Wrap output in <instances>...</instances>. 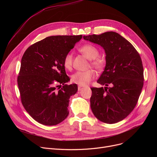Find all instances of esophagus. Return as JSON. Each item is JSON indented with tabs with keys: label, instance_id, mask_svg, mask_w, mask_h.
<instances>
[{
	"label": "esophagus",
	"instance_id": "34e87169",
	"mask_svg": "<svg viewBox=\"0 0 157 157\" xmlns=\"http://www.w3.org/2000/svg\"><path fill=\"white\" fill-rule=\"evenodd\" d=\"M84 88H83V86H78V91H81L82 90H83Z\"/></svg>",
	"mask_w": 157,
	"mask_h": 157
}]
</instances>
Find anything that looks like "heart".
Instances as JSON below:
<instances>
[{"label":"heart","instance_id":"b5f03b06","mask_svg":"<svg viewBox=\"0 0 157 157\" xmlns=\"http://www.w3.org/2000/svg\"><path fill=\"white\" fill-rule=\"evenodd\" d=\"M78 50L83 53L87 59L90 60V64L94 68L97 70L102 69L104 66V60L98 57L99 52L98 49L92 44H85L81 46ZM63 64L64 67L70 70L72 65V55L69 53L63 59ZM94 78V72L92 70L86 71H77L71 76V81L72 83L79 85V86L87 85Z\"/></svg>","mask_w":157,"mask_h":157}]
</instances>
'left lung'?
I'll list each match as a JSON object with an SVG mask.
<instances>
[{
	"label": "left lung",
	"instance_id": "8db88e82",
	"mask_svg": "<svg viewBox=\"0 0 157 157\" xmlns=\"http://www.w3.org/2000/svg\"><path fill=\"white\" fill-rule=\"evenodd\" d=\"M102 46L105 67L97 83L104 88H91L90 107L94 116L104 123H117L125 118L136 105L144 83L142 60L130 42L114 32L83 36ZM111 85V87H107Z\"/></svg>",
	"mask_w": 157,
	"mask_h": 157
}]
</instances>
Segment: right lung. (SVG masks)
Returning <instances> with one entry per match:
<instances>
[{
  "mask_svg": "<svg viewBox=\"0 0 157 157\" xmlns=\"http://www.w3.org/2000/svg\"><path fill=\"white\" fill-rule=\"evenodd\" d=\"M81 38L82 35L48 37L29 46L22 56L17 80L21 103L40 124L56 125L69 115V98L78 86L66 84L70 78L63 62Z\"/></svg>",
  "mask_w": 157,
  "mask_h": 157,
  "instance_id": "1",
  "label": "right lung"
}]
</instances>
